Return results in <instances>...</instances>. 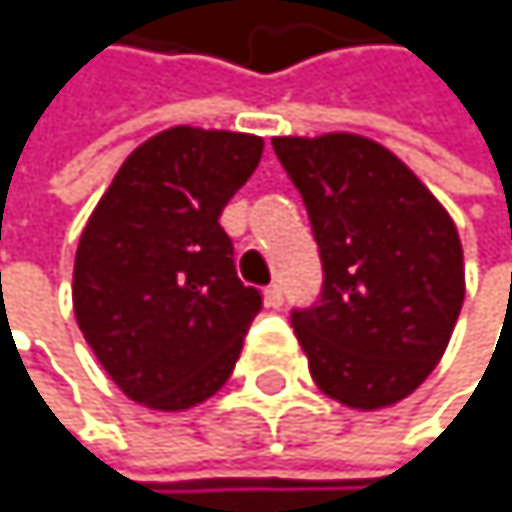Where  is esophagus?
Here are the masks:
<instances>
[{"mask_svg":"<svg viewBox=\"0 0 512 512\" xmlns=\"http://www.w3.org/2000/svg\"><path fill=\"white\" fill-rule=\"evenodd\" d=\"M282 301H285V294H282V285H267L264 288V304L270 307V310H279L282 307Z\"/></svg>","mask_w":512,"mask_h":512,"instance_id":"1","label":"esophagus"}]
</instances>
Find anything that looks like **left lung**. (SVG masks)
Instances as JSON below:
<instances>
[{
    "label": "left lung",
    "instance_id": "left-lung-1",
    "mask_svg": "<svg viewBox=\"0 0 512 512\" xmlns=\"http://www.w3.org/2000/svg\"><path fill=\"white\" fill-rule=\"evenodd\" d=\"M304 196L322 298L291 325L316 387L375 411L415 393L442 359L464 304V251L439 199L362 134L273 137Z\"/></svg>",
    "mask_w": 512,
    "mask_h": 512
}]
</instances>
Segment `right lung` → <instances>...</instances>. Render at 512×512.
Here are the masks:
<instances>
[{"instance_id":"obj_1","label":"right lung","mask_w":512,"mask_h":512,"mask_svg":"<svg viewBox=\"0 0 512 512\" xmlns=\"http://www.w3.org/2000/svg\"><path fill=\"white\" fill-rule=\"evenodd\" d=\"M261 153V137L242 131H159L122 162L82 230L76 322L116 387L153 411L218 393L261 313L221 227Z\"/></svg>"}]
</instances>
